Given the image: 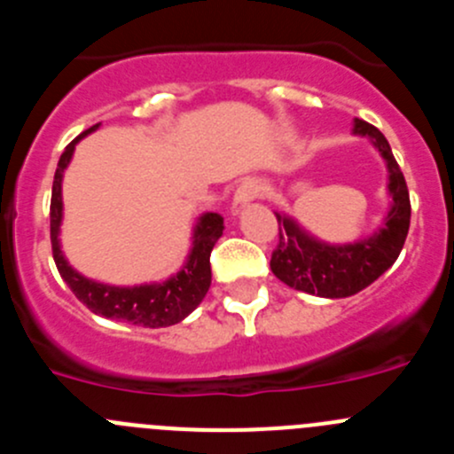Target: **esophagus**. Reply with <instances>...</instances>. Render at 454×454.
Masks as SVG:
<instances>
[{"label":"esophagus","mask_w":454,"mask_h":454,"mask_svg":"<svg viewBox=\"0 0 454 454\" xmlns=\"http://www.w3.org/2000/svg\"><path fill=\"white\" fill-rule=\"evenodd\" d=\"M259 191H262V186H259V182H254V179H246V182L240 184L234 192V200H231V215L243 214V211L250 207L252 200L259 195Z\"/></svg>","instance_id":"esophagus-1"}]
</instances>
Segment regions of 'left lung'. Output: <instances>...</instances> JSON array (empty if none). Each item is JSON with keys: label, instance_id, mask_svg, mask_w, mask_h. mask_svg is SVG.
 I'll use <instances>...</instances> for the list:
<instances>
[{"label": "left lung", "instance_id": "8db88e82", "mask_svg": "<svg viewBox=\"0 0 454 454\" xmlns=\"http://www.w3.org/2000/svg\"><path fill=\"white\" fill-rule=\"evenodd\" d=\"M355 136H366L388 170V204L387 218L371 236L355 243L332 246L309 234L295 218L277 214L279 243L270 259V270L279 282L295 291L318 295V298H350L371 286L395 263L404 246L411 218L407 182L398 161L393 159L391 145L380 129L355 118Z\"/></svg>", "mask_w": 454, "mask_h": 454}]
</instances>
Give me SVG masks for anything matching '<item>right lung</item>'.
Wrapping results in <instances>:
<instances>
[{"label":"right lung","instance_id":"add662e5","mask_svg":"<svg viewBox=\"0 0 454 454\" xmlns=\"http://www.w3.org/2000/svg\"><path fill=\"white\" fill-rule=\"evenodd\" d=\"M99 124H92L90 129L79 134L72 140L66 152L59 159V168L54 175V186H51V204H50V231H51V252L63 282L70 286V291L77 295L79 302L86 304L92 314L104 316V318L120 320V323L140 325V327H170L177 325L198 307L211 286V263L208 256L211 250L223 236V215L202 214L192 227V246L186 256V263L177 275L168 277L166 282L140 284V286H111V284L88 279L82 272L67 263L66 254L61 250V223H63V172L70 166L74 147L83 136L92 134Z\"/></svg>","mask_w":454,"mask_h":454}]
</instances>
